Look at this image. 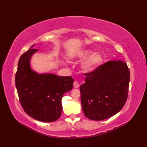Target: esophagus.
I'll list each match as a JSON object with an SVG mask.
<instances>
[{
  "instance_id": "1",
  "label": "esophagus",
  "mask_w": 147,
  "mask_h": 147,
  "mask_svg": "<svg viewBox=\"0 0 147 147\" xmlns=\"http://www.w3.org/2000/svg\"><path fill=\"white\" fill-rule=\"evenodd\" d=\"M73 86H74V88H79V86H80V84H79V83H78V82H77V81H74V83H73Z\"/></svg>"
}]
</instances>
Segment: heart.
Here are the masks:
<instances>
[{
	"instance_id": "heart-1",
	"label": "heart",
	"mask_w": 147,
	"mask_h": 147,
	"mask_svg": "<svg viewBox=\"0 0 147 147\" xmlns=\"http://www.w3.org/2000/svg\"><path fill=\"white\" fill-rule=\"evenodd\" d=\"M92 51H90V50H86V51H84L80 53L79 57L81 58L88 57V56L92 54ZM102 61V55L98 53H95L85 62V64H84V68L87 71H92L96 67H98L101 64Z\"/></svg>"
}]
</instances>
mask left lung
I'll return each mask as SVG.
<instances>
[{
    "mask_svg": "<svg viewBox=\"0 0 147 147\" xmlns=\"http://www.w3.org/2000/svg\"><path fill=\"white\" fill-rule=\"evenodd\" d=\"M85 83L80 87L84 114L91 120L113 116L125 105L130 73L123 61H110L94 71L84 73Z\"/></svg>",
    "mask_w": 147,
    "mask_h": 147,
    "instance_id": "obj_1",
    "label": "left lung"
}]
</instances>
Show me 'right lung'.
Segmentation results:
<instances>
[{"label": "right lung", "mask_w": 147, "mask_h": 147, "mask_svg": "<svg viewBox=\"0 0 147 147\" xmlns=\"http://www.w3.org/2000/svg\"><path fill=\"white\" fill-rule=\"evenodd\" d=\"M23 53L18 62L15 84L19 99L24 112L35 119L51 123L60 117L63 95L73 87L71 76L38 74L31 69L30 60L38 50Z\"/></svg>", "instance_id": "obj_1"}]
</instances>
